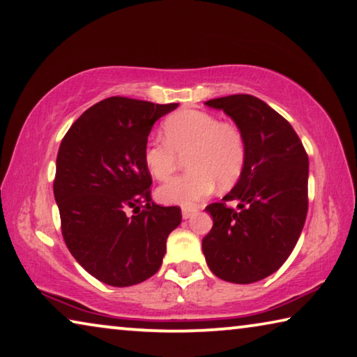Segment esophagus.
<instances>
[{
	"mask_svg": "<svg viewBox=\"0 0 357 357\" xmlns=\"http://www.w3.org/2000/svg\"><path fill=\"white\" fill-rule=\"evenodd\" d=\"M197 212V207H183L182 208V217L185 218V220H188V218H191L192 215H195Z\"/></svg>",
	"mask_w": 357,
	"mask_h": 357,
	"instance_id": "34e87169",
	"label": "esophagus"
}]
</instances>
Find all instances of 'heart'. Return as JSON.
Here are the masks:
<instances>
[{
  "mask_svg": "<svg viewBox=\"0 0 357 357\" xmlns=\"http://www.w3.org/2000/svg\"><path fill=\"white\" fill-rule=\"evenodd\" d=\"M165 142H150L144 149V165L155 180L174 174L178 155H185L188 171L158 190L162 202L190 207L207 197L215 185L227 188L242 175L247 142L241 128L220 121L217 115L197 109H182L162 121Z\"/></svg>",
  "mask_w": 357,
  "mask_h": 357,
  "instance_id": "obj_1",
  "label": "heart"
}]
</instances>
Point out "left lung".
Here are the masks:
<instances>
[{"label":"left lung","mask_w":357,"mask_h":357,"mask_svg":"<svg viewBox=\"0 0 357 357\" xmlns=\"http://www.w3.org/2000/svg\"><path fill=\"white\" fill-rule=\"evenodd\" d=\"M241 128L247 160L221 202L206 207L213 226L202 238L218 278L247 284L272 275L294 250L308 210V155L288 120L251 95L210 99ZM237 200V209L225 206Z\"/></svg>","instance_id":"1"}]
</instances>
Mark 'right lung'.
<instances>
[{"label": "right lung", "mask_w": 357, "mask_h": 357, "mask_svg": "<svg viewBox=\"0 0 357 357\" xmlns=\"http://www.w3.org/2000/svg\"><path fill=\"white\" fill-rule=\"evenodd\" d=\"M178 104L112 96L85 110L64 134L54 195L61 234L75 261L119 286L155 275L166 241L182 221L177 206L151 201L144 149L151 126Z\"/></svg>", "instance_id": "obj_1"}]
</instances>
